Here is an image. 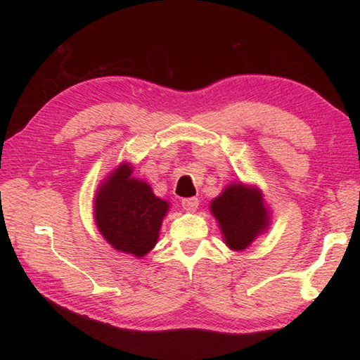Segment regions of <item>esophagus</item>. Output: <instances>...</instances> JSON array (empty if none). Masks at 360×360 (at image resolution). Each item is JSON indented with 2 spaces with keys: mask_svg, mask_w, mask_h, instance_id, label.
Returning a JSON list of instances; mask_svg holds the SVG:
<instances>
[{
  "mask_svg": "<svg viewBox=\"0 0 360 360\" xmlns=\"http://www.w3.org/2000/svg\"><path fill=\"white\" fill-rule=\"evenodd\" d=\"M181 204H182V209H184V210L195 212L198 209V205H200V200H198V198H184Z\"/></svg>",
  "mask_w": 360,
  "mask_h": 360,
  "instance_id": "esophagus-1",
  "label": "esophagus"
}]
</instances>
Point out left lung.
<instances>
[{"mask_svg":"<svg viewBox=\"0 0 360 360\" xmlns=\"http://www.w3.org/2000/svg\"><path fill=\"white\" fill-rule=\"evenodd\" d=\"M210 209L218 219L226 244L233 250L246 249L269 223L262 193L243 184L229 186L212 201Z\"/></svg>","mask_w":360,"mask_h":360,"instance_id":"8db88e82","label":"left lung"}]
</instances>
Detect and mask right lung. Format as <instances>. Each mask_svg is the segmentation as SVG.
<instances>
[{
    "label": "right lung",
    "instance_id": "1",
    "mask_svg": "<svg viewBox=\"0 0 360 360\" xmlns=\"http://www.w3.org/2000/svg\"><path fill=\"white\" fill-rule=\"evenodd\" d=\"M131 173L128 164L111 173L98 190L94 215L98 231L114 249L139 258L155 248L168 202Z\"/></svg>",
    "mask_w": 360,
    "mask_h": 360
}]
</instances>
